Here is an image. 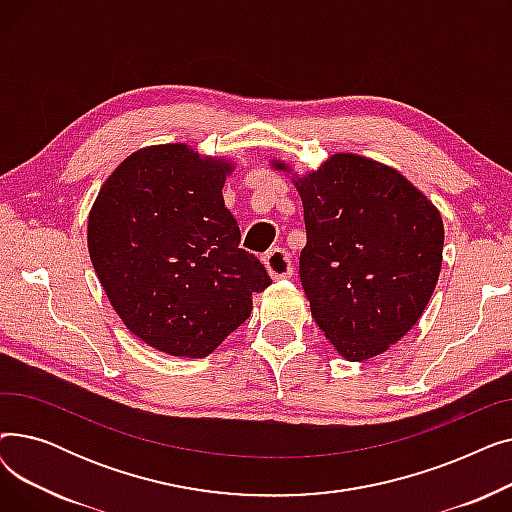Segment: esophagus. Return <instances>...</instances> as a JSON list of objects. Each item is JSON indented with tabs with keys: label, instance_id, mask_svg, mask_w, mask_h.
<instances>
[{
	"label": "esophagus",
	"instance_id": "obj_1",
	"mask_svg": "<svg viewBox=\"0 0 512 512\" xmlns=\"http://www.w3.org/2000/svg\"><path fill=\"white\" fill-rule=\"evenodd\" d=\"M263 263L267 267V272L274 280H282V278H290L292 276V261L290 255L284 249H272L270 253H265Z\"/></svg>",
	"mask_w": 512,
	"mask_h": 512
}]
</instances>
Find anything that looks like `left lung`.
I'll return each mask as SVG.
<instances>
[{"mask_svg":"<svg viewBox=\"0 0 512 512\" xmlns=\"http://www.w3.org/2000/svg\"><path fill=\"white\" fill-rule=\"evenodd\" d=\"M294 184L307 230L299 274L315 324L348 361L382 355L436 288L440 211L396 170L353 153L332 155Z\"/></svg>","mask_w":512,"mask_h":512,"instance_id":"1","label":"left lung"}]
</instances>
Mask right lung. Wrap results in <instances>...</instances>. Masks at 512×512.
I'll return each instance as SVG.
<instances>
[{"label":"right lung","instance_id":"right-lung-1","mask_svg":"<svg viewBox=\"0 0 512 512\" xmlns=\"http://www.w3.org/2000/svg\"><path fill=\"white\" fill-rule=\"evenodd\" d=\"M228 161L186 145L128 155L105 180L89 215V255L126 328L172 357H205L272 284L263 263L240 249L226 209Z\"/></svg>","mask_w":512,"mask_h":512}]
</instances>
